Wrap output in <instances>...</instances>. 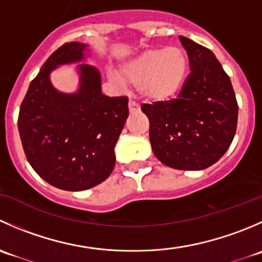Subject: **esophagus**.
Instances as JSON below:
<instances>
[{
    "label": "esophagus",
    "mask_w": 262,
    "mask_h": 262,
    "mask_svg": "<svg viewBox=\"0 0 262 262\" xmlns=\"http://www.w3.org/2000/svg\"><path fill=\"white\" fill-rule=\"evenodd\" d=\"M129 112L130 113H136V112H139L141 110V107H139V105L137 104L136 101H133V100H129Z\"/></svg>",
    "instance_id": "1"
}]
</instances>
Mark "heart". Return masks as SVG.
Segmentation results:
<instances>
[{
	"mask_svg": "<svg viewBox=\"0 0 262 262\" xmlns=\"http://www.w3.org/2000/svg\"><path fill=\"white\" fill-rule=\"evenodd\" d=\"M186 53L178 47L149 49L124 63L120 73L110 72L116 82L137 84L139 94L152 101H166L181 91L187 75Z\"/></svg>",
	"mask_w": 262,
	"mask_h": 262,
	"instance_id": "heart-1",
	"label": "heart"
}]
</instances>
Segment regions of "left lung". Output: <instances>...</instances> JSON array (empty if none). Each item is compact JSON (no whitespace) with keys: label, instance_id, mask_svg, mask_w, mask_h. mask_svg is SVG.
<instances>
[{"label":"left lung","instance_id":"left-lung-1","mask_svg":"<svg viewBox=\"0 0 262 262\" xmlns=\"http://www.w3.org/2000/svg\"><path fill=\"white\" fill-rule=\"evenodd\" d=\"M190 71L180 94L170 101L142 105L149 120L156 157L176 170H204L231 146L238 105L228 75L213 52L180 36Z\"/></svg>","mask_w":262,"mask_h":262}]
</instances>
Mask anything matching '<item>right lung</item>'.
<instances>
[{"label": "right lung", "mask_w": 262, "mask_h": 262, "mask_svg": "<svg viewBox=\"0 0 262 262\" xmlns=\"http://www.w3.org/2000/svg\"><path fill=\"white\" fill-rule=\"evenodd\" d=\"M86 46L63 44L31 81L18 113V133L31 167L48 184L81 191L101 184L115 166L114 148L129 115L128 97L101 92L100 72L78 64L80 89L57 91L50 72L84 59Z\"/></svg>", "instance_id": "right-lung-1"}]
</instances>
